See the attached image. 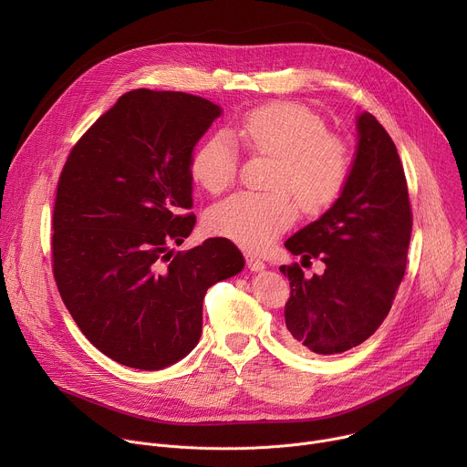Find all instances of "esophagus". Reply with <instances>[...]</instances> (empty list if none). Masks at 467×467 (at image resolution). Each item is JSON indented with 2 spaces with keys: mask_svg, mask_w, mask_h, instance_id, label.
Returning <instances> with one entry per match:
<instances>
[{
  "mask_svg": "<svg viewBox=\"0 0 467 467\" xmlns=\"http://www.w3.org/2000/svg\"><path fill=\"white\" fill-rule=\"evenodd\" d=\"M245 262H247V268H249L251 272H262V270L265 268V264H264L256 254H253V253H247V254H245Z\"/></svg>",
  "mask_w": 467,
  "mask_h": 467,
  "instance_id": "esophagus-1",
  "label": "esophagus"
}]
</instances>
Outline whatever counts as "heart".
I'll use <instances>...</instances> for the list:
<instances>
[{
	"label": "heart",
	"instance_id": "b5f03b06",
	"mask_svg": "<svg viewBox=\"0 0 467 467\" xmlns=\"http://www.w3.org/2000/svg\"><path fill=\"white\" fill-rule=\"evenodd\" d=\"M236 137L253 153L275 157L270 186L274 192H236L207 211L209 233L245 249H264L296 220V203L306 213L327 209L344 190L351 155L348 144L327 132L325 121L305 105L270 103L247 112L234 127ZM234 140L218 132L192 157V177L216 193L238 175Z\"/></svg>",
	"mask_w": 467,
	"mask_h": 467
}]
</instances>
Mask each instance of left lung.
<instances>
[{
    "label": "left lung",
    "instance_id": "obj_1",
    "mask_svg": "<svg viewBox=\"0 0 467 467\" xmlns=\"http://www.w3.org/2000/svg\"><path fill=\"white\" fill-rule=\"evenodd\" d=\"M357 132L340 197L285 242L303 262L319 258L325 272L306 279L299 264L279 268L292 288L285 306L286 340L316 355L366 342L388 316L407 268L412 211L401 159L373 114L357 116Z\"/></svg>",
    "mask_w": 467,
    "mask_h": 467
}]
</instances>
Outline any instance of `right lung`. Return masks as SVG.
Masks as SVG:
<instances>
[{
  "instance_id": "add662e5",
  "label": "right lung",
  "mask_w": 467,
  "mask_h": 467,
  "mask_svg": "<svg viewBox=\"0 0 467 467\" xmlns=\"http://www.w3.org/2000/svg\"><path fill=\"white\" fill-rule=\"evenodd\" d=\"M222 109L184 92L123 94L66 161L53 211V275L83 335L118 364L155 371L199 342L203 299L244 270L227 238L190 236L192 153Z\"/></svg>"
}]
</instances>
